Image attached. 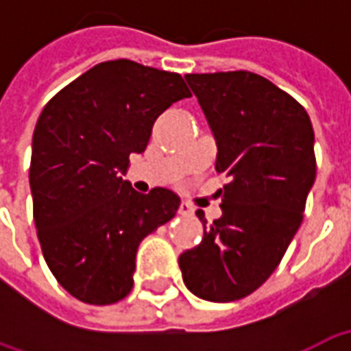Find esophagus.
<instances>
[{"mask_svg":"<svg viewBox=\"0 0 351 351\" xmlns=\"http://www.w3.org/2000/svg\"><path fill=\"white\" fill-rule=\"evenodd\" d=\"M178 213H180V216H191V214H193V208H191L190 203L182 201L180 206H178Z\"/></svg>","mask_w":351,"mask_h":351,"instance_id":"obj_1","label":"esophagus"}]
</instances>
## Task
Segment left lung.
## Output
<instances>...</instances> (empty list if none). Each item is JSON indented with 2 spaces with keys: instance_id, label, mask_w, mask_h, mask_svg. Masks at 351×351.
<instances>
[{
  "instance_id": "8db88e82",
  "label": "left lung",
  "mask_w": 351,
  "mask_h": 351,
  "mask_svg": "<svg viewBox=\"0 0 351 351\" xmlns=\"http://www.w3.org/2000/svg\"><path fill=\"white\" fill-rule=\"evenodd\" d=\"M218 145L216 171L229 182L221 218L180 254L186 287L205 301L254 293L278 267L302 221L316 180L314 130L306 110L271 80L250 71L186 75Z\"/></svg>"
}]
</instances>
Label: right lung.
<instances>
[{
    "mask_svg": "<svg viewBox=\"0 0 351 351\" xmlns=\"http://www.w3.org/2000/svg\"><path fill=\"white\" fill-rule=\"evenodd\" d=\"M191 92L178 73L131 60L93 65L45 105L29 186L43 256L65 291L88 304L122 301L146 235L175 218L167 188L138 193L122 175L145 152L158 116Z\"/></svg>",
    "mask_w": 351,
    "mask_h": 351,
    "instance_id": "add662e5",
    "label": "right lung"
}]
</instances>
